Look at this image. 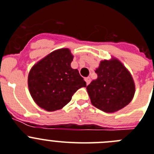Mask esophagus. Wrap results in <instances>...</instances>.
<instances>
[{
	"instance_id": "esophagus-1",
	"label": "esophagus",
	"mask_w": 154,
	"mask_h": 154,
	"mask_svg": "<svg viewBox=\"0 0 154 154\" xmlns=\"http://www.w3.org/2000/svg\"><path fill=\"white\" fill-rule=\"evenodd\" d=\"M85 81H86V83H87V85H89V84H90L91 83V78L89 77H85Z\"/></svg>"
}]
</instances>
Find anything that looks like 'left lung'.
Listing matches in <instances>:
<instances>
[{"label":"left lung","instance_id":"1","mask_svg":"<svg viewBox=\"0 0 154 154\" xmlns=\"http://www.w3.org/2000/svg\"><path fill=\"white\" fill-rule=\"evenodd\" d=\"M95 73L97 78L87 86L94 106L103 112H114L132 101L134 81L121 62L116 59L101 61Z\"/></svg>","mask_w":154,"mask_h":154}]
</instances>
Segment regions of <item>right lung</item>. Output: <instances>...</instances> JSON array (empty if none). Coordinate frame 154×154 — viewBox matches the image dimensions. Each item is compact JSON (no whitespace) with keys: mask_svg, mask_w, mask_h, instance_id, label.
Instances as JSON below:
<instances>
[{"mask_svg":"<svg viewBox=\"0 0 154 154\" xmlns=\"http://www.w3.org/2000/svg\"><path fill=\"white\" fill-rule=\"evenodd\" d=\"M73 57L68 49L53 52L31 69L28 85L37 105L49 112L62 109L86 82L70 63Z\"/></svg>","mask_w":154,"mask_h":154,"instance_id":"add662e5","label":"right lung"}]
</instances>
